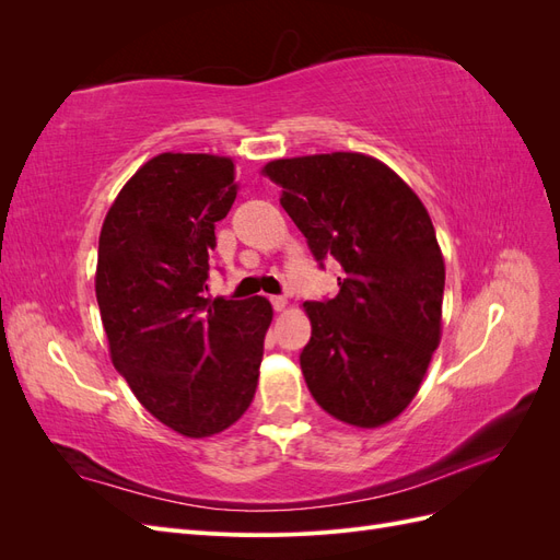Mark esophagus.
<instances>
[{"label":"esophagus","mask_w":560,"mask_h":560,"mask_svg":"<svg viewBox=\"0 0 560 560\" xmlns=\"http://www.w3.org/2000/svg\"><path fill=\"white\" fill-rule=\"evenodd\" d=\"M270 303H273V308L280 313L287 308V299L284 296H270Z\"/></svg>","instance_id":"1"}]
</instances>
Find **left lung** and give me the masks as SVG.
<instances>
[{"mask_svg": "<svg viewBox=\"0 0 560 560\" xmlns=\"http://www.w3.org/2000/svg\"><path fill=\"white\" fill-rule=\"evenodd\" d=\"M261 173L322 264H341L338 294L306 301L301 371L336 420L381 428L418 395L442 341L444 254L432 219L393 167L358 151L278 159Z\"/></svg>", "mask_w": 560, "mask_h": 560, "instance_id": "1", "label": "left lung"}]
</instances>
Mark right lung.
<instances>
[{"label": "right lung", "mask_w": 560, "mask_h": 560, "mask_svg": "<svg viewBox=\"0 0 560 560\" xmlns=\"http://www.w3.org/2000/svg\"><path fill=\"white\" fill-rule=\"evenodd\" d=\"M238 184L229 156L165 151L135 173L100 231L95 296L109 358L163 425L224 432L257 393L273 306L206 299L214 224Z\"/></svg>", "instance_id": "obj_1"}]
</instances>
